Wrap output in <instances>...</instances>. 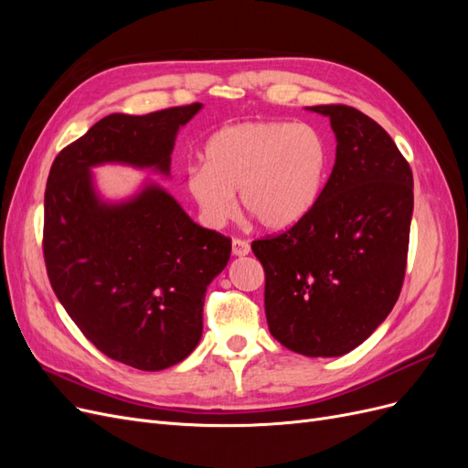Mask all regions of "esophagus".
<instances>
[{
	"label": "esophagus",
	"mask_w": 468,
	"mask_h": 468,
	"mask_svg": "<svg viewBox=\"0 0 468 468\" xmlns=\"http://www.w3.org/2000/svg\"><path fill=\"white\" fill-rule=\"evenodd\" d=\"M250 244L246 242V239H242V238H234L232 239V253L234 256H248L250 253Z\"/></svg>",
	"instance_id": "34e87169"
}]
</instances>
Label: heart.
I'll return each instance as SVG.
<instances>
[{
  "label": "heart",
  "instance_id": "heart-1",
  "mask_svg": "<svg viewBox=\"0 0 468 468\" xmlns=\"http://www.w3.org/2000/svg\"><path fill=\"white\" fill-rule=\"evenodd\" d=\"M203 160L189 169L187 191L208 224L234 215L238 191L248 218L265 230H287L318 201L330 154L306 122L251 121L212 134Z\"/></svg>",
  "mask_w": 468,
  "mask_h": 468
}]
</instances>
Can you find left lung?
Segmentation results:
<instances>
[{
	"label": "left lung",
	"instance_id": "1",
	"mask_svg": "<svg viewBox=\"0 0 468 468\" xmlns=\"http://www.w3.org/2000/svg\"><path fill=\"white\" fill-rule=\"evenodd\" d=\"M328 115L335 164L308 215L253 239L265 271L269 332L306 357L356 349L388 316L402 291L414 179L378 122L347 105Z\"/></svg>",
	"mask_w": 468,
	"mask_h": 468
}]
</instances>
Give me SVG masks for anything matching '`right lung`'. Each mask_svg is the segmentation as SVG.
<instances>
[{"label":"right lung","mask_w":468,"mask_h":468,"mask_svg":"<svg viewBox=\"0 0 468 468\" xmlns=\"http://www.w3.org/2000/svg\"><path fill=\"white\" fill-rule=\"evenodd\" d=\"M201 107L112 112L60 150L47 181L42 256L52 291L99 351L140 371L167 369L199 344L205 292L232 239L195 224L155 186L124 205L99 203L90 167L167 174L177 129Z\"/></svg>","instance_id":"right-lung-1"}]
</instances>
